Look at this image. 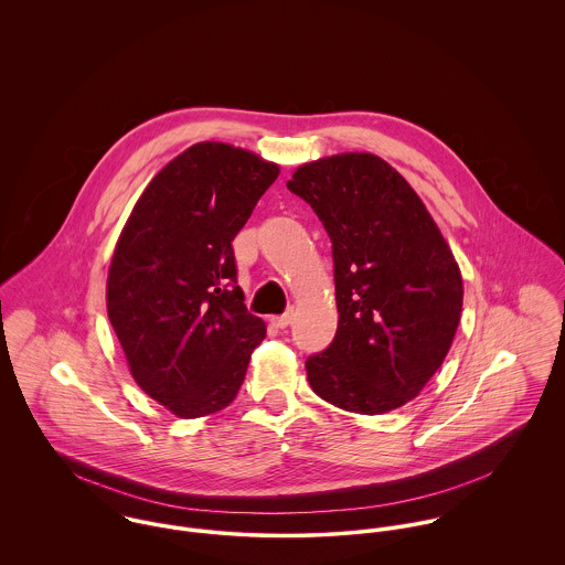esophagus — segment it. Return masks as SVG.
Segmentation results:
<instances>
[{"mask_svg": "<svg viewBox=\"0 0 565 565\" xmlns=\"http://www.w3.org/2000/svg\"><path fill=\"white\" fill-rule=\"evenodd\" d=\"M291 322H294V309H289V311H287V313H282V316L271 318V323H274L276 328H287Z\"/></svg>", "mask_w": 565, "mask_h": 565, "instance_id": "1", "label": "esophagus"}]
</instances>
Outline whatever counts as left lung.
<instances>
[{"label": "left lung", "mask_w": 565, "mask_h": 565, "mask_svg": "<svg viewBox=\"0 0 565 565\" xmlns=\"http://www.w3.org/2000/svg\"><path fill=\"white\" fill-rule=\"evenodd\" d=\"M332 243L339 323L307 359L313 392L379 415L413 401L444 363L463 307L459 265L430 213L390 162L350 152L296 169Z\"/></svg>", "instance_id": "left-lung-1"}]
</instances>
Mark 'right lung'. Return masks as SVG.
Masks as SVG:
<instances>
[{"label":"right lung","mask_w":565,"mask_h":565,"mask_svg":"<svg viewBox=\"0 0 565 565\" xmlns=\"http://www.w3.org/2000/svg\"><path fill=\"white\" fill-rule=\"evenodd\" d=\"M280 169L204 141L167 162L115 247L106 307L137 385L178 417L235 401L265 322L247 313L233 242Z\"/></svg>","instance_id":"1"}]
</instances>
